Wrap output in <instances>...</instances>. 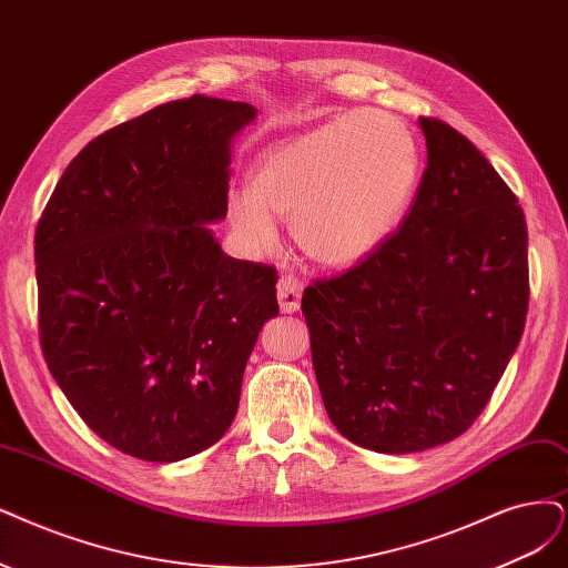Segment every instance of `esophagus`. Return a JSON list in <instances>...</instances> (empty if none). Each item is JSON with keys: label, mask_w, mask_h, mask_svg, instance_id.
<instances>
[{"label": "esophagus", "mask_w": 568, "mask_h": 568, "mask_svg": "<svg viewBox=\"0 0 568 568\" xmlns=\"http://www.w3.org/2000/svg\"><path fill=\"white\" fill-rule=\"evenodd\" d=\"M302 304V283L295 276H283L278 281V306L283 313H295Z\"/></svg>", "instance_id": "1"}]
</instances>
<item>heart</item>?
<instances>
[{"mask_svg":"<svg viewBox=\"0 0 568 568\" xmlns=\"http://www.w3.org/2000/svg\"><path fill=\"white\" fill-rule=\"evenodd\" d=\"M418 180V146L403 121L348 112L266 150L252 186L229 196V222L255 252L278 243V217L306 255L342 268L365 260L400 224Z\"/></svg>","mask_w":568,"mask_h":568,"instance_id":"1","label":"heart"}]
</instances>
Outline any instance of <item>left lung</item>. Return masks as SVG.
Returning a JSON list of instances; mask_svg holds the SVG:
<instances>
[{
	"label": "left lung",
	"mask_w": 568,
	"mask_h": 568,
	"mask_svg": "<svg viewBox=\"0 0 568 568\" xmlns=\"http://www.w3.org/2000/svg\"><path fill=\"white\" fill-rule=\"evenodd\" d=\"M418 123L428 165L400 229L302 297L329 422L382 454L464 435L506 372L529 308L517 196L466 135L433 116Z\"/></svg>",
	"instance_id": "8db88e82"
}]
</instances>
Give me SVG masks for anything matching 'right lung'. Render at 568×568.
Here are the masks:
<instances>
[{"instance_id": "obj_1", "label": "right lung", "mask_w": 568, "mask_h": 568, "mask_svg": "<svg viewBox=\"0 0 568 568\" xmlns=\"http://www.w3.org/2000/svg\"><path fill=\"white\" fill-rule=\"evenodd\" d=\"M257 110L192 95L123 121L65 168L34 231L39 342L114 449L173 464L226 433L278 273L222 252L231 140Z\"/></svg>"}]
</instances>
